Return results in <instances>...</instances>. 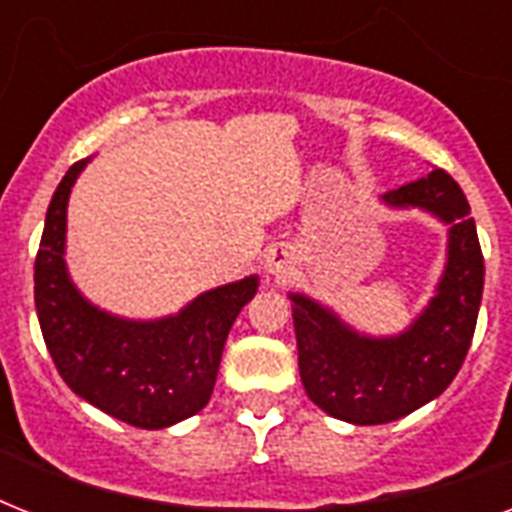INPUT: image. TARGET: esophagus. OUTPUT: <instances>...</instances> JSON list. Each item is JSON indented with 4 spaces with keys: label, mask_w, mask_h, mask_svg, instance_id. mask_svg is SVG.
<instances>
[{
    "label": "esophagus",
    "mask_w": 512,
    "mask_h": 512,
    "mask_svg": "<svg viewBox=\"0 0 512 512\" xmlns=\"http://www.w3.org/2000/svg\"><path fill=\"white\" fill-rule=\"evenodd\" d=\"M263 265L271 276H287L289 268H292V252L284 244H273V247L265 249Z\"/></svg>",
    "instance_id": "esophagus-1"
}]
</instances>
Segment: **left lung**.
<instances>
[{
  "instance_id": "8db88e82",
  "label": "left lung",
  "mask_w": 512,
  "mask_h": 512,
  "mask_svg": "<svg viewBox=\"0 0 512 512\" xmlns=\"http://www.w3.org/2000/svg\"><path fill=\"white\" fill-rule=\"evenodd\" d=\"M382 204L425 209L449 225L436 295L401 335H361L332 308L300 292L289 295L305 393L319 409L353 425L401 420L441 396L468 356L484 295L476 220L449 172L433 170L388 191Z\"/></svg>"
}]
</instances>
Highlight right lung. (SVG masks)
Wrapping results in <instances>:
<instances>
[{
	"mask_svg": "<svg viewBox=\"0 0 512 512\" xmlns=\"http://www.w3.org/2000/svg\"><path fill=\"white\" fill-rule=\"evenodd\" d=\"M87 164L82 159L66 172L44 217L34 265L39 327L76 396L135 428H170L207 406L228 332L260 279L201 292L164 319L132 321L100 311L74 287L63 257L68 196Z\"/></svg>",
	"mask_w": 512,
	"mask_h": 512,
	"instance_id": "add662e5",
	"label": "right lung"
}]
</instances>
